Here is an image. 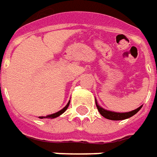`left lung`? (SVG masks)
<instances>
[{
    "instance_id": "obj_1",
    "label": "left lung",
    "mask_w": 157,
    "mask_h": 157,
    "mask_svg": "<svg viewBox=\"0 0 157 157\" xmlns=\"http://www.w3.org/2000/svg\"><path fill=\"white\" fill-rule=\"evenodd\" d=\"M95 103H96V106L98 108V111L100 112V113L105 119H108V120H112V121H121V120H126V119H128V118L132 117L133 115H135L136 113H137V112L140 111V109L142 108V105L141 106H139L138 108H136L135 110L130 112H126V113H118V112H113L109 111V110H106L105 108L101 107L97 100L95 99Z\"/></svg>"
}]
</instances>
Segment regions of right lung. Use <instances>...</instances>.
<instances>
[{
    "label": "right lung",
    "mask_w": 157,
    "mask_h": 157,
    "mask_svg": "<svg viewBox=\"0 0 157 157\" xmlns=\"http://www.w3.org/2000/svg\"><path fill=\"white\" fill-rule=\"evenodd\" d=\"M69 105H70V100H69V102L67 103V105H65L63 109H61L60 111L57 112V113H52V114H49V115H47V116H40L39 118L40 119H44V118H48V119H54V118L58 117V116H60L62 113H63L64 112L66 111V109L68 108Z\"/></svg>",
    "instance_id": "obj_1"
}]
</instances>
